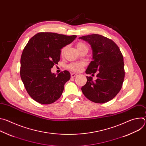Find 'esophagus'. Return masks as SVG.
Instances as JSON below:
<instances>
[{
    "label": "esophagus",
    "instance_id": "esophagus-1",
    "mask_svg": "<svg viewBox=\"0 0 146 146\" xmlns=\"http://www.w3.org/2000/svg\"><path fill=\"white\" fill-rule=\"evenodd\" d=\"M77 74L76 73H71V77L72 78H73V77H75L76 76H77Z\"/></svg>",
    "mask_w": 146,
    "mask_h": 146
}]
</instances>
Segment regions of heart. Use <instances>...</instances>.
Instances as JSON below:
<instances>
[{"mask_svg":"<svg viewBox=\"0 0 146 146\" xmlns=\"http://www.w3.org/2000/svg\"><path fill=\"white\" fill-rule=\"evenodd\" d=\"M66 48H67L66 46L62 48V49L61 50V51H60V53H61L62 55H63L64 54ZM77 48H78V50L80 51H81V50H84V49H86V48L88 49V46H87V44H86L85 43H82V42L78 43L77 44ZM85 66H86V63L84 62H73V63H72V64L68 65L67 68H68V69H69L71 71L75 72H79L82 70V68H84Z\"/></svg>","mask_w":146,"mask_h":146,"instance_id":"b5f03b06","label":"heart"}]
</instances>
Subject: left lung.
Instances as JSON below:
<instances>
[{"mask_svg": "<svg viewBox=\"0 0 146 146\" xmlns=\"http://www.w3.org/2000/svg\"><path fill=\"white\" fill-rule=\"evenodd\" d=\"M91 45L92 60L86 73L98 72L97 79L87 76V81L81 91L91 101L104 103L113 99L121 90L125 77L122 54L114 41L103 36L92 34L80 37Z\"/></svg>", "mask_w": 146, "mask_h": 146, "instance_id": "left-lung-1", "label": "left lung"}]
</instances>
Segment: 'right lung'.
Instances as JSON below:
<instances>
[{
  "label": "right lung",
  "instance_id": "1",
  "mask_svg": "<svg viewBox=\"0 0 146 146\" xmlns=\"http://www.w3.org/2000/svg\"><path fill=\"white\" fill-rule=\"evenodd\" d=\"M76 37L40 32L25 47L21 58L20 76L27 92L37 102L49 105L60 97L70 74L65 70L56 76L51 69L60 60V49Z\"/></svg>",
  "mask_w": 146,
  "mask_h": 146
}]
</instances>
